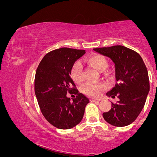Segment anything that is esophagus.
<instances>
[{"mask_svg":"<svg viewBox=\"0 0 157 157\" xmlns=\"http://www.w3.org/2000/svg\"><path fill=\"white\" fill-rule=\"evenodd\" d=\"M100 101V100H99V99H94V98L91 99V101H92V102H99Z\"/></svg>","mask_w":157,"mask_h":157,"instance_id":"esophagus-1","label":"esophagus"}]
</instances>
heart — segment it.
I'll return each instance as SVG.
<instances>
[{"instance_id": "b5f03b06", "label": "heart", "mask_w": 157, "mask_h": 157, "mask_svg": "<svg viewBox=\"0 0 157 157\" xmlns=\"http://www.w3.org/2000/svg\"><path fill=\"white\" fill-rule=\"evenodd\" d=\"M87 62L88 64L95 68L99 72H102L107 67L108 63L105 57L98 54H92L87 57ZM83 66L79 61L76 62L72 66L71 70V76L76 83H81L83 81L82 75ZM107 87L104 83H92L85 84L82 88L84 94L91 97H98L101 92Z\"/></svg>"}]
</instances>
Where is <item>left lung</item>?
Segmentation results:
<instances>
[{
    "label": "left lung",
    "instance_id": "obj_1",
    "mask_svg": "<svg viewBox=\"0 0 157 157\" xmlns=\"http://www.w3.org/2000/svg\"><path fill=\"white\" fill-rule=\"evenodd\" d=\"M94 51L112 59L115 68V85L107 93L119 100L104 112L106 122L115 127H125L137 118L149 92V79L146 65L140 55L122 45L94 48Z\"/></svg>",
    "mask_w": 157,
    "mask_h": 157
}]
</instances>
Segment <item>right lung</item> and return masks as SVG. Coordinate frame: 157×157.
Listing matches in <instances>:
<instances>
[{
	"label": "right lung",
	"mask_w": 157,
	"mask_h": 157,
	"mask_svg": "<svg viewBox=\"0 0 157 157\" xmlns=\"http://www.w3.org/2000/svg\"><path fill=\"white\" fill-rule=\"evenodd\" d=\"M85 53L84 50L67 48L52 50L45 55L36 70L35 93L39 107L48 122L58 129H69L78 124L90 102L75 90L71 78L72 66ZM73 90L78 96L72 102L67 94Z\"/></svg>",
	"instance_id": "1"
}]
</instances>
